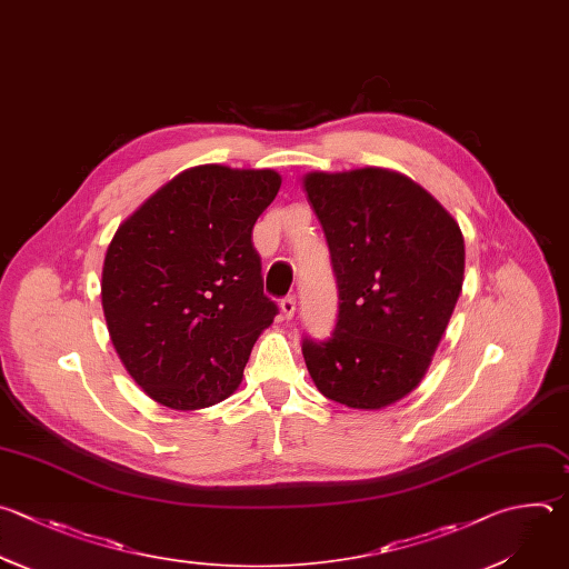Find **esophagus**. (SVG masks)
<instances>
[{"instance_id":"obj_1","label":"esophagus","mask_w":569,"mask_h":569,"mask_svg":"<svg viewBox=\"0 0 569 569\" xmlns=\"http://www.w3.org/2000/svg\"><path fill=\"white\" fill-rule=\"evenodd\" d=\"M295 310H297V301L295 297H283L281 299V312L286 319H292L295 317Z\"/></svg>"}]
</instances>
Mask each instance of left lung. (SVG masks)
I'll use <instances>...</instances> for the list:
<instances>
[{
  "label": "left lung",
  "instance_id": "1",
  "mask_svg": "<svg viewBox=\"0 0 569 569\" xmlns=\"http://www.w3.org/2000/svg\"><path fill=\"white\" fill-rule=\"evenodd\" d=\"M303 189L330 250L339 315L328 339H303L321 396L377 411L420 387L465 279L456 219L405 173L310 171Z\"/></svg>",
  "mask_w": 569,
  "mask_h": 569
}]
</instances>
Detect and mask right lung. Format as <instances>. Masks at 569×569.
<instances>
[{
  "instance_id": "obj_1",
  "label": "right lung",
  "mask_w": 569,
  "mask_h": 569,
  "mask_svg": "<svg viewBox=\"0 0 569 569\" xmlns=\"http://www.w3.org/2000/svg\"><path fill=\"white\" fill-rule=\"evenodd\" d=\"M279 187L274 169L189 167L116 230L102 310L120 361L153 402L197 411L239 389L277 315L252 228Z\"/></svg>"
}]
</instances>
